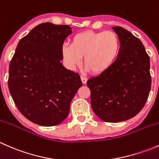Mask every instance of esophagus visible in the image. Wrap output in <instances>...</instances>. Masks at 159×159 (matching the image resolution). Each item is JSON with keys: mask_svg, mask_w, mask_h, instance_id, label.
<instances>
[{"mask_svg": "<svg viewBox=\"0 0 159 159\" xmlns=\"http://www.w3.org/2000/svg\"><path fill=\"white\" fill-rule=\"evenodd\" d=\"M81 81H82V83H83V84H86V83H87L88 78H86V77H84V76H81Z\"/></svg>", "mask_w": 159, "mask_h": 159, "instance_id": "obj_1", "label": "esophagus"}]
</instances>
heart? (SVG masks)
<instances>
[{
  "mask_svg": "<svg viewBox=\"0 0 159 159\" xmlns=\"http://www.w3.org/2000/svg\"><path fill=\"white\" fill-rule=\"evenodd\" d=\"M120 48L121 43L115 32L86 30L75 35L70 45H64L61 54L70 68L78 66L84 57V66L93 75H99L115 65Z\"/></svg>",
  "mask_w": 159,
  "mask_h": 159,
  "instance_id": "1",
  "label": "heart"
}]
</instances>
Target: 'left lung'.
Here are the masks:
<instances>
[{
  "label": "left lung",
  "mask_w": 159,
  "mask_h": 159,
  "mask_svg": "<svg viewBox=\"0 0 159 159\" xmlns=\"http://www.w3.org/2000/svg\"><path fill=\"white\" fill-rule=\"evenodd\" d=\"M121 43L118 58L105 73L87 81L93 111L106 122L135 116L151 90L150 58L142 41L121 27L112 28Z\"/></svg>",
  "instance_id": "1"
}]
</instances>
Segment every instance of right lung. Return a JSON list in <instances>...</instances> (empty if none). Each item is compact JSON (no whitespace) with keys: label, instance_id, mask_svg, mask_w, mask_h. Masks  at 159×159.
Segmentation results:
<instances>
[{"label":"right lung","instance_id":"1","mask_svg":"<svg viewBox=\"0 0 159 159\" xmlns=\"http://www.w3.org/2000/svg\"><path fill=\"white\" fill-rule=\"evenodd\" d=\"M69 25L46 22L20 40L9 66L8 89L19 111L42 126L58 125L67 118L70 104L82 86L78 73L61 63Z\"/></svg>","mask_w":159,"mask_h":159}]
</instances>
